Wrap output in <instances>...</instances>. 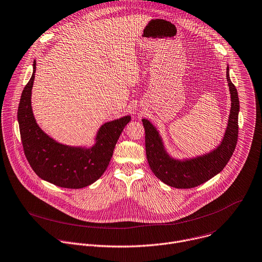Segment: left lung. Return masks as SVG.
Returning a JSON list of instances; mask_svg holds the SVG:
<instances>
[{
    "label": "left lung",
    "instance_id": "left-lung-1",
    "mask_svg": "<svg viewBox=\"0 0 262 262\" xmlns=\"http://www.w3.org/2000/svg\"><path fill=\"white\" fill-rule=\"evenodd\" d=\"M226 79L231 99L228 123L222 142L210 153L185 160L172 158L165 151L157 129L149 120L142 119L149 166L154 175L166 185L181 189L196 187L216 176L229 161L237 142L239 102L235 86L229 78L228 67Z\"/></svg>",
    "mask_w": 262,
    "mask_h": 262
}]
</instances>
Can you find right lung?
I'll use <instances>...</instances> for the list:
<instances>
[{
  "mask_svg": "<svg viewBox=\"0 0 262 262\" xmlns=\"http://www.w3.org/2000/svg\"><path fill=\"white\" fill-rule=\"evenodd\" d=\"M33 75L21 94L17 119L26 157L37 175L56 186L71 189L93 184L109 165L115 145L130 116L106 122L97 134L92 148L62 145L47 136L37 124L31 103L35 79L36 60Z\"/></svg>",
  "mask_w": 262,
  "mask_h": 262,
  "instance_id": "obj_1",
  "label": "right lung"
}]
</instances>
